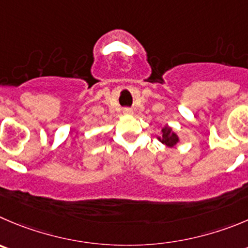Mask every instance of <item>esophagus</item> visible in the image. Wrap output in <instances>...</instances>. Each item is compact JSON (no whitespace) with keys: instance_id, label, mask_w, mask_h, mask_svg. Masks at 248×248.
I'll use <instances>...</instances> for the list:
<instances>
[{"instance_id":"obj_1","label":"esophagus","mask_w":248,"mask_h":248,"mask_svg":"<svg viewBox=\"0 0 248 248\" xmlns=\"http://www.w3.org/2000/svg\"><path fill=\"white\" fill-rule=\"evenodd\" d=\"M123 112L125 113V114H131V113H133V109H131V108H124Z\"/></svg>"}]
</instances>
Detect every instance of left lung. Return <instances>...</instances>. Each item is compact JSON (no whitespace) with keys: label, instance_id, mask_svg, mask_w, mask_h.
<instances>
[{"label":"left lung","instance_id":"8db88e82","mask_svg":"<svg viewBox=\"0 0 248 248\" xmlns=\"http://www.w3.org/2000/svg\"><path fill=\"white\" fill-rule=\"evenodd\" d=\"M162 131H163V136H162V139L159 138V140L162 141V143L169 146V147L176 145V142H178L179 139H178V136L175 135V134L171 133L170 129L163 128V129H162Z\"/></svg>","mask_w":248,"mask_h":248}]
</instances>
